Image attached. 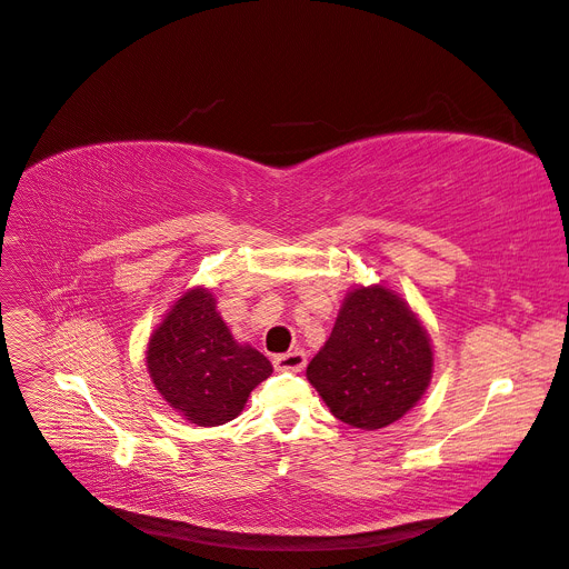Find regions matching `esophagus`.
<instances>
[{
	"label": "esophagus",
	"instance_id": "1",
	"mask_svg": "<svg viewBox=\"0 0 569 569\" xmlns=\"http://www.w3.org/2000/svg\"><path fill=\"white\" fill-rule=\"evenodd\" d=\"M303 368H306V353L299 349L280 353L278 358H274V370H280V372H301Z\"/></svg>",
	"mask_w": 569,
	"mask_h": 569
}]
</instances>
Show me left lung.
I'll use <instances>...</instances> for the list:
<instances>
[{
    "label": "left lung",
    "mask_w": 569,
    "mask_h": 569,
    "mask_svg": "<svg viewBox=\"0 0 569 569\" xmlns=\"http://www.w3.org/2000/svg\"><path fill=\"white\" fill-rule=\"evenodd\" d=\"M432 372V339L422 320L382 282L347 291L332 335L306 368L332 416L366 432L401 420Z\"/></svg>",
    "instance_id": "8db88e82"
}]
</instances>
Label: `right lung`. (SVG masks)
I'll use <instances>...</instances> for the list:
<instances>
[{"mask_svg":"<svg viewBox=\"0 0 569 569\" xmlns=\"http://www.w3.org/2000/svg\"><path fill=\"white\" fill-rule=\"evenodd\" d=\"M147 370L178 416L197 427H216L244 410L272 366L261 351L232 337L213 291L199 284L187 289L151 332Z\"/></svg>","mask_w":569,"mask_h":569,"instance_id":"1","label":"right lung"}]
</instances>
